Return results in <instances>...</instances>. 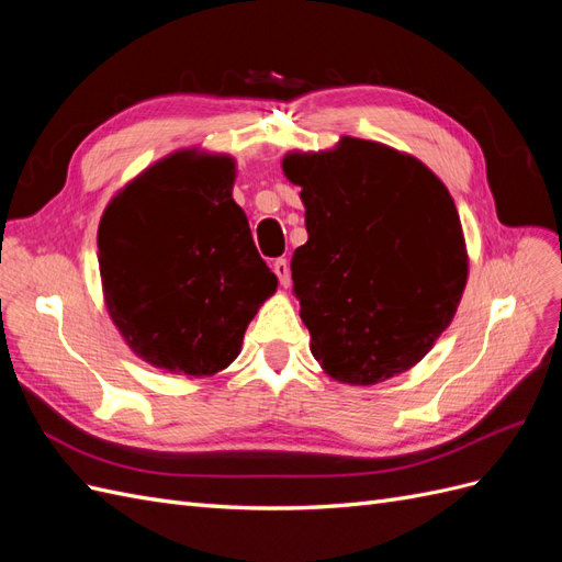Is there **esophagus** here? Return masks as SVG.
I'll use <instances>...</instances> for the list:
<instances>
[{
	"label": "esophagus",
	"instance_id": "esophagus-1",
	"mask_svg": "<svg viewBox=\"0 0 562 562\" xmlns=\"http://www.w3.org/2000/svg\"><path fill=\"white\" fill-rule=\"evenodd\" d=\"M274 274L279 277L281 285H288V283H291V265H288V260H285V258H279V260L274 262Z\"/></svg>",
	"mask_w": 562,
	"mask_h": 562
}]
</instances>
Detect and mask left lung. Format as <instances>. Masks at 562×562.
Segmentation results:
<instances>
[{
    "label": "left lung",
    "mask_w": 562,
    "mask_h": 562,
    "mask_svg": "<svg viewBox=\"0 0 562 562\" xmlns=\"http://www.w3.org/2000/svg\"><path fill=\"white\" fill-rule=\"evenodd\" d=\"M310 239L291 260L326 375L370 386L419 363L462 300L469 255L448 187L413 155L342 135L288 151Z\"/></svg>",
    "instance_id": "left-lung-1"
}]
</instances>
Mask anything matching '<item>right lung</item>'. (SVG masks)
Instances as JSON below:
<instances>
[{
    "instance_id": "obj_1",
    "label": "right lung",
    "mask_w": 562,
    "mask_h": 562,
    "mask_svg": "<svg viewBox=\"0 0 562 562\" xmlns=\"http://www.w3.org/2000/svg\"><path fill=\"white\" fill-rule=\"evenodd\" d=\"M236 161L178 149L119 190L98 225L110 318L143 361L211 378L241 351L277 277L232 199Z\"/></svg>"
}]
</instances>
